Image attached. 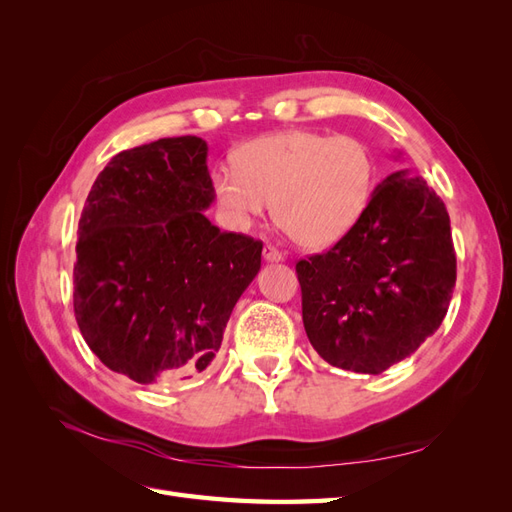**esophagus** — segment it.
I'll return each mask as SVG.
<instances>
[{
  "label": "esophagus",
  "instance_id": "obj_1",
  "mask_svg": "<svg viewBox=\"0 0 512 512\" xmlns=\"http://www.w3.org/2000/svg\"><path fill=\"white\" fill-rule=\"evenodd\" d=\"M262 256H265V260L267 262H280L284 256H282V252L277 250L275 245H271V243H267L265 245V250H262Z\"/></svg>",
  "mask_w": 512,
  "mask_h": 512
}]
</instances>
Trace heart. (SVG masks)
I'll use <instances>...</instances> for the list:
<instances>
[{
	"label": "heart",
	"instance_id": "heart-1",
	"mask_svg": "<svg viewBox=\"0 0 512 512\" xmlns=\"http://www.w3.org/2000/svg\"><path fill=\"white\" fill-rule=\"evenodd\" d=\"M211 173V190L232 222L265 215L305 250L342 241L361 222L376 190L378 164L356 136L290 130L254 138Z\"/></svg>",
	"mask_w": 512,
	"mask_h": 512
}]
</instances>
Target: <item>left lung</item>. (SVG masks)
<instances>
[{
	"label": "left lung",
	"instance_id": "1",
	"mask_svg": "<svg viewBox=\"0 0 512 512\" xmlns=\"http://www.w3.org/2000/svg\"><path fill=\"white\" fill-rule=\"evenodd\" d=\"M309 344L333 367L382 374L438 331L457 280L451 220L410 170L386 177L348 235L297 262Z\"/></svg>",
	"mask_w": 512,
	"mask_h": 512
}]
</instances>
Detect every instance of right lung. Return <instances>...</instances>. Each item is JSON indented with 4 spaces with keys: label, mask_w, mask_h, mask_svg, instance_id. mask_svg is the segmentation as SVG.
<instances>
[{
    "label": "right lung",
    "mask_w": 512,
    "mask_h": 512,
    "mask_svg": "<svg viewBox=\"0 0 512 512\" xmlns=\"http://www.w3.org/2000/svg\"><path fill=\"white\" fill-rule=\"evenodd\" d=\"M207 143L160 138L117 153L79 220L74 316L98 359L138 384L188 380L222 346L262 241L213 226Z\"/></svg>",
    "instance_id": "right-lung-1"
}]
</instances>
